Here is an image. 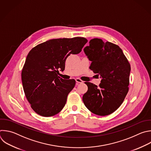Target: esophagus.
Returning <instances> with one entry per match:
<instances>
[{
	"label": "esophagus",
	"instance_id": "esophagus-1",
	"mask_svg": "<svg viewBox=\"0 0 151 151\" xmlns=\"http://www.w3.org/2000/svg\"><path fill=\"white\" fill-rule=\"evenodd\" d=\"M75 81H76V82L77 83H83V81L81 80V79H79V78H76V79H75Z\"/></svg>",
	"mask_w": 151,
	"mask_h": 151
}]
</instances>
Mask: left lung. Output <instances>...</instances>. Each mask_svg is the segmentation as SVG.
<instances>
[{"instance_id":"8db88e82","label":"left lung","mask_w":151,"mask_h":151,"mask_svg":"<svg viewBox=\"0 0 151 151\" xmlns=\"http://www.w3.org/2000/svg\"><path fill=\"white\" fill-rule=\"evenodd\" d=\"M84 52L91 64L89 69L101 78L99 86L85 82L88 91L82 97L86 107L98 116H107L122 105L129 91L130 65L120 47L93 38Z\"/></svg>"}]
</instances>
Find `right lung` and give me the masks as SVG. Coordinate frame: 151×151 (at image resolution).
<instances>
[{"label": "right lung", "mask_w": 151, "mask_h": 151, "mask_svg": "<svg viewBox=\"0 0 151 151\" xmlns=\"http://www.w3.org/2000/svg\"><path fill=\"white\" fill-rule=\"evenodd\" d=\"M88 42L83 37L48 40L33 47L23 66L24 91L31 109L43 117L58 114L65 107L75 79L65 80L59 75L71 54L79 53Z\"/></svg>", "instance_id": "right-lung-1"}]
</instances>
